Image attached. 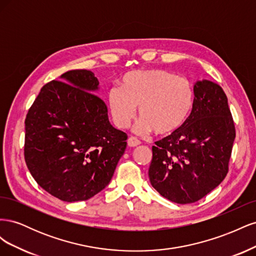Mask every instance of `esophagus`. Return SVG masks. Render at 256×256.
Instances as JSON below:
<instances>
[{
	"instance_id": "34e87169",
	"label": "esophagus",
	"mask_w": 256,
	"mask_h": 256,
	"mask_svg": "<svg viewBox=\"0 0 256 256\" xmlns=\"http://www.w3.org/2000/svg\"><path fill=\"white\" fill-rule=\"evenodd\" d=\"M140 144H141V141L138 140V138H136V136H129V138H128V145L130 147H134V146H138V145H140Z\"/></svg>"
}]
</instances>
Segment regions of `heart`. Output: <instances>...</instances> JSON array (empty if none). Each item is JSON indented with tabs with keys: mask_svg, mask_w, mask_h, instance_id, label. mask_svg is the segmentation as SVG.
I'll return each mask as SVG.
<instances>
[{
	"mask_svg": "<svg viewBox=\"0 0 256 256\" xmlns=\"http://www.w3.org/2000/svg\"><path fill=\"white\" fill-rule=\"evenodd\" d=\"M122 87L113 86L108 92L114 122L120 128L129 126L140 106L143 120L138 131L173 134L187 122L194 106V90L190 81L164 69L128 72Z\"/></svg>",
	"mask_w": 256,
	"mask_h": 256,
	"instance_id": "b5f03b06",
	"label": "heart"
}]
</instances>
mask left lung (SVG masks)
I'll return each instance as SVG.
<instances>
[{
	"label": "left lung",
	"mask_w": 256,
	"mask_h": 256,
	"mask_svg": "<svg viewBox=\"0 0 256 256\" xmlns=\"http://www.w3.org/2000/svg\"><path fill=\"white\" fill-rule=\"evenodd\" d=\"M194 106L187 122L152 146L150 180L177 204L203 198L226 178L236 130L221 86L203 80L194 85Z\"/></svg>",
	"instance_id": "1"
}]
</instances>
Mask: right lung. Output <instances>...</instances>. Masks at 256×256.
Wrapping results in <instances>:
<instances>
[{"instance_id": "right-lung-1", "label": "right lung", "mask_w": 256, "mask_h": 256, "mask_svg": "<svg viewBox=\"0 0 256 256\" xmlns=\"http://www.w3.org/2000/svg\"><path fill=\"white\" fill-rule=\"evenodd\" d=\"M44 84L26 118L24 159L40 187L65 202L85 200L110 182L128 138L108 118L85 69Z\"/></svg>"}]
</instances>
